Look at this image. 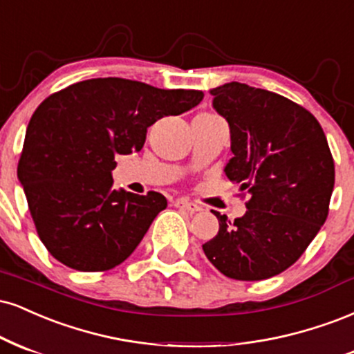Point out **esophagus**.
Here are the masks:
<instances>
[{"label":"esophagus","mask_w":354,"mask_h":354,"mask_svg":"<svg viewBox=\"0 0 354 354\" xmlns=\"http://www.w3.org/2000/svg\"><path fill=\"white\" fill-rule=\"evenodd\" d=\"M174 205L177 207V209H184L187 212H190V214H195V212H201L202 207L197 205V203L187 201V198H178V201L174 202Z\"/></svg>","instance_id":"34e87169"}]
</instances>
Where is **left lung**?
I'll return each mask as SVG.
<instances>
[{
  "mask_svg": "<svg viewBox=\"0 0 354 354\" xmlns=\"http://www.w3.org/2000/svg\"><path fill=\"white\" fill-rule=\"evenodd\" d=\"M230 126L234 157L225 174L247 195V212L203 243L207 259L234 280L257 281L292 267L330 212L335 160L322 126L283 95L228 82L210 91Z\"/></svg>",
  "mask_w": 354,
  "mask_h": 354,
  "instance_id": "left-lung-1",
  "label": "left lung"
}]
</instances>
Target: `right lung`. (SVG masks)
<instances>
[{"label":"right lung","mask_w":354,"mask_h":354,"mask_svg":"<svg viewBox=\"0 0 354 354\" xmlns=\"http://www.w3.org/2000/svg\"><path fill=\"white\" fill-rule=\"evenodd\" d=\"M202 99V91L97 77L71 84L37 106L18 178L37 235L54 259L79 272H106L136 250L167 201L153 190H114L115 156L139 152L147 127Z\"/></svg>","instance_id":"obj_1"}]
</instances>
